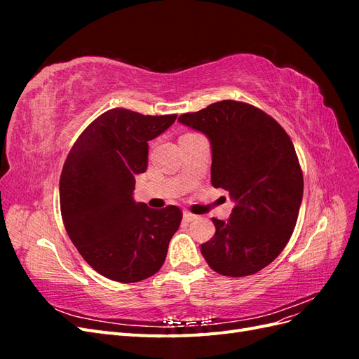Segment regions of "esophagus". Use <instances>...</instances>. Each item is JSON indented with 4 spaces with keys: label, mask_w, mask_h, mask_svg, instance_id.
<instances>
[{
    "label": "esophagus",
    "mask_w": 359,
    "mask_h": 359,
    "mask_svg": "<svg viewBox=\"0 0 359 359\" xmlns=\"http://www.w3.org/2000/svg\"><path fill=\"white\" fill-rule=\"evenodd\" d=\"M198 215H194V214H191L190 211H184L182 212V219H184V222H187V223H190V222H193L194 219H196Z\"/></svg>",
    "instance_id": "obj_1"
}]
</instances>
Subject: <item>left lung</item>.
Instances as JSON below:
<instances>
[{
    "instance_id": "1",
    "label": "left lung",
    "mask_w": 359,
    "mask_h": 359,
    "mask_svg": "<svg viewBox=\"0 0 359 359\" xmlns=\"http://www.w3.org/2000/svg\"><path fill=\"white\" fill-rule=\"evenodd\" d=\"M178 121L211 142V182L235 202L229 220L201 245L215 273L245 277L283 252L297 224L304 180L295 148L274 118L235 100L182 114Z\"/></svg>"
}]
</instances>
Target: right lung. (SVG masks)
I'll list each match as a JSON object with an SVG mask.
<instances>
[{
  "mask_svg": "<svg viewBox=\"0 0 359 359\" xmlns=\"http://www.w3.org/2000/svg\"><path fill=\"white\" fill-rule=\"evenodd\" d=\"M177 115L123 107L102 114L72 147L60 178L61 215L72 243L97 273L121 283L154 276L165 264L182 212L135 202V177L148 166V140Z\"/></svg>",
  "mask_w": 359,
  "mask_h": 359,
  "instance_id": "1",
  "label": "right lung"
}]
</instances>
